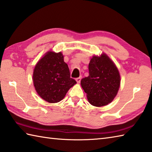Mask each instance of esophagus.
I'll list each match as a JSON object with an SVG mask.
<instances>
[{
  "label": "esophagus",
  "mask_w": 152,
  "mask_h": 152,
  "mask_svg": "<svg viewBox=\"0 0 152 152\" xmlns=\"http://www.w3.org/2000/svg\"><path fill=\"white\" fill-rule=\"evenodd\" d=\"M76 80L77 83H78V84H79V83L80 82V80H81V77H78V78H76Z\"/></svg>",
  "instance_id": "esophagus-1"
}]
</instances>
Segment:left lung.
<instances>
[{
    "mask_svg": "<svg viewBox=\"0 0 152 152\" xmlns=\"http://www.w3.org/2000/svg\"><path fill=\"white\" fill-rule=\"evenodd\" d=\"M89 76L82 78L81 86L92 105L102 107L112 102L120 87L119 72L109 56H94L89 63Z\"/></svg>",
    "mask_w": 152,
    "mask_h": 152,
    "instance_id": "8db88e82",
    "label": "left lung"
}]
</instances>
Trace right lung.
I'll return each mask as SVG.
<instances>
[{"mask_svg": "<svg viewBox=\"0 0 152 152\" xmlns=\"http://www.w3.org/2000/svg\"><path fill=\"white\" fill-rule=\"evenodd\" d=\"M33 82L37 94L45 101L54 103L61 101L76 84L70 78L69 68L61 52H47L35 65Z\"/></svg>", "mask_w": 152, "mask_h": 152, "instance_id": "add662e5", "label": "right lung"}]
</instances>
